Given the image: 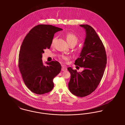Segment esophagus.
Listing matches in <instances>:
<instances>
[{
	"instance_id": "34e87169",
	"label": "esophagus",
	"mask_w": 125,
	"mask_h": 125,
	"mask_svg": "<svg viewBox=\"0 0 125 125\" xmlns=\"http://www.w3.org/2000/svg\"><path fill=\"white\" fill-rule=\"evenodd\" d=\"M62 71H67V67L65 65H62Z\"/></svg>"
}]
</instances>
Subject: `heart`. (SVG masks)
Listing matches in <instances>:
<instances>
[{"label": "heart", "instance_id": "obj_1", "mask_svg": "<svg viewBox=\"0 0 125 125\" xmlns=\"http://www.w3.org/2000/svg\"><path fill=\"white\" fill-rule=\"evenodd\" d=\"M56 39V37H54L52 39V45H53L54 44L55 42ZM66 40H67V42L69 44L73 43L75 45L78 42V39L77 37L75 36V35H74L73 34H71V33L68 34L66 35ZM61 59L63 61H66V60H68L69 58L67 56H62V57H61Z\"/></svg>", "mask_w": 125, "mask_h": 125}]
</instances>
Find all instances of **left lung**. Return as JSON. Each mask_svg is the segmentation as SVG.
Listing matches in <instances>:
<instances>
[{
	"label": "left lung",
	"instance_id": "8db88e82",
	"mask_svg": "<svg viewBox=\"0 0 125 125\" xmlns=\"http://www.w3.org/2000/svg\"><path fill=\"white\" fill-rule=\"evenodd\" d=\"M86 32L84 46L74 64L84 70L78 73L68 67L71 78L68 87L72 93L83 97L92 93L100 84L107 63L104 45L95 30L89 25H80Z\"/></svg>",
	"mask_w": 125,
	"mask_h": 125
}]
</instances>
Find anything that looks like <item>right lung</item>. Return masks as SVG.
Returning a JSON list of instances; mask_svg holds the SVG:
<instances>
[{
  "instance_id": "1",
  "label": "right lung",
  "mask_w": 125,
  "mask_h": 125,
  "mask_svg": "<svg viewBox=\"0 0 125 125\" xmlns=\"http://www.w3.org/2000/svg\"><path fill=\"white\" fill-rule=\"evenodd\" d=\"M62 28L52 25L39 24L24 38L19 54V68L26 87L39 95L48 93L54 87V78L61 71L60 63L52 61L44 64V50L50 49L54 34Z\"/></svg>"
}]
</instances>
